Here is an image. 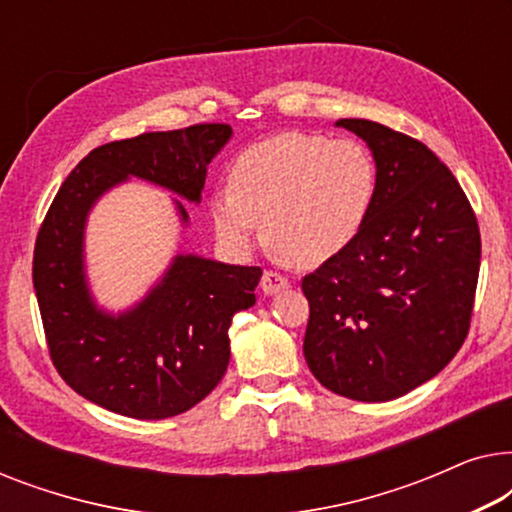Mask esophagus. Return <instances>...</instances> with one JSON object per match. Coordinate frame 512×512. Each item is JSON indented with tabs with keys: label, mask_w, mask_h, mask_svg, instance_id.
<instances>
[{
	"label": "esophagus",
	"mask_w": 512,
	"mask_h": 512,
	"mask_svg": "<svg viewBox=\"0 0 512 512\" xmlns=\"http://www.w3.org/2000/svg\"><path fill=\"white\" fill-rule=\"evenodd\" d=\"M261 289H263V293L272 296V293L289 289V279H286L284 275H279V272L268 270V272H263V277H261Z\"/></svg>",
	"instance_id": "34e87169"
}]
</instances>
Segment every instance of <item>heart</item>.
I'll return each mask as SVG.
<instances>
[{
    "label": "heart",
    "mask_w": 512,
    "mask_h": 512,
    "mask_svg": "<svg viewBox=\"0 0 512 512\" xmlns=\"http://www.w3.org/2000/svg\"><path fill=\"white\" fill-rule=\"evenodd\" d=\"M233 186L212 198L223 247L247 251L261 235L284 261L314 268L359 237L377 195L373 153L356 139L282 132L235 158Z\"/></svg>",
    "instance_id": "heart-1"
}]
</instances>
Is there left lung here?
<instances>
[{
	"label": "left lung",
	"mask_w": 512,
	"mask_h": 512,
	"mask_svg": "<svg viewBox=\"0 0 512 512\" xmlns=\"http://www.w3.org/2000/svg\"><path fill=\"white\" fill-rule=\"evenodd\" d=\"M335 125L368 144L377 195L359 237L303 279V354L333 394L394 401L436 377L464 345L480 230L459 181L429 146L366 118Z\"/></svg>",
	"instance_id": "left-lung-1"
}]
</instances>
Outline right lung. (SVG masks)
<instances>
[{"label":"right lung","instance_id":"1","mask_svg":"<svg viewBox=\"0 0 512 512\" xmlns=\"http://www.w3.org/2000/svg\"><path fill=\"white\" fill-rule=\"evenodd\" d=\"M230 137V125L202 123L97 146L55 195L37 235L32 282L53 366L86 401L165 419L198 405L226 375L228 328L256 303L263 270L177 251L142 300L111 312L90 291L86 226L97 200L132 177L200 205L207 167ZM172 205L188 226L184 202Z\"/></svg>","mask_w":512,"mask_h":512}]
</instances>
